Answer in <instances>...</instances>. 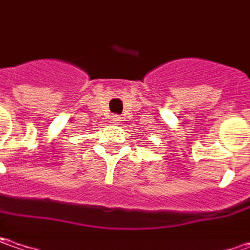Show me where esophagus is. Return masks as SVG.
<instances>
[{"mask_svg":"<svg viewBox=\"0 0 250 250\" xmlns=\"http://www.w3.org/2000/svg\"><path fill=\"white\" fill-rule=\"evenodd\" d=\"M120 122H122V119L119 116H116V114L110 116V123H113V125H120Z\"/></svg>","mask_w":250,"mask_h":250,"instance_id":"1","label":"esophagus"}]
</instances>
